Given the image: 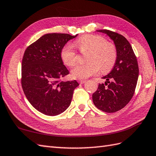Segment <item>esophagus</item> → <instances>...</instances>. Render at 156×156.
Returning <instances> with one entry per match:
<instances>
[{
    "instance_id": "obj_1",
    "label": "esophagus",
    "mask_w": 156,
    "mask_h": 156,
    "mask_svg": "<svg viewBox=\"0 0 156 156\" xmlns=\"http://www.w3.org/2000/svg\"><path fill=\"white\" fill-rule=\"evenodd\" d=\"M79 82H80V84H84V83L86 82V80H79Z\"/></svg>"
}]
</instances>
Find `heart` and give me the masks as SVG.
<instances>
[{"mask_svg":"<svg viewBox=\"0 0 156 156\" xmlns=\"http://www.w3.org/2000/svg\"><path fill=\"white\" fill-rule=\"evenodd\" d=\"M76 44L83 53L87 55L88 63L78 64L72 68V77L85 79L97 74L100 69L103 72H108L114 67L117 58L115 46L99 35H84L78 38ZM61 58L68 66H72L77 62V54L74 46L71 44L65 45L61 50Z\"/></svg>","mask_w":156,"mask_h":156,"instance_id":"1","label":"heart"}]
</instances>
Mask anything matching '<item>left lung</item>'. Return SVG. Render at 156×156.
<instances>
[{"label": "left lung", "mask_w": 156, "mask_h": 156, "mask_svg": "<svg viewBox=\"0 0 156 156\" xmlns=\"http://www.w3.org/2000/svg\"><path fill=\"white\" fill-rule=\"evenodd\" d=\"M97 31L114 42L117 58L111 72L102 78L106 80L105 84H99L92 100L99 110L112 113L125 107L133 97L139 76L138 64L132 46L124 37L108 30Z\"/></svg>", "instance_id": "left-lung-1"}]
</instances>
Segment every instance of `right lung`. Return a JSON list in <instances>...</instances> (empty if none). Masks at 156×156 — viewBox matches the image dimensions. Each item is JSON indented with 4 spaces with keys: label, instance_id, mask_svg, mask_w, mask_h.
Wrapping results in <instances>:
<instances>
[{
    "label": "right lung",
    "instance_id": "1",
    "mask_svg": "<svg viewBox=\"0 0 156 156\" xmlns=\"http://www.w3.org/2000/svg\"><path fill=\"white\" fill-rule=\"evenodd\" d=\"M78 34L51 33L42 36L26 49L22 62V87L29 102L47 115H57L70 106L76 80L62 81L69 74L61 50Z\"/></svg>",
    "mask_w": 156,
    "mask_h": 156
}]
</instances>
